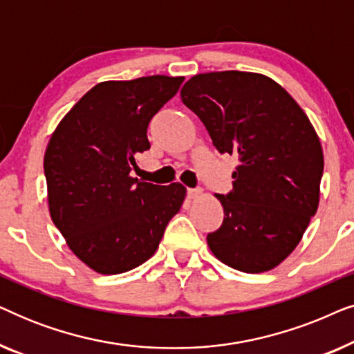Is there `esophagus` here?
Wrapping results in <instances>:
<instances>
[{
    "label": "esophagus",
    "mask_w": 354,
    "mask_h": 354,
    "mask_svg": "<svg viewBox=\"0 0 354 354\" xmlns=\"http://www.w3.org/2000/svg\"><path fill=\"white\" fill-rule=\"evenodd\" d=\"M201 195V190L200 188H188L187 190V198L188 200H196L198 196Z\"/></svg>",
    "instance_id": "34e87169"
}]
</instances>
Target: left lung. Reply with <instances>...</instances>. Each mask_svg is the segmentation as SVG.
<instances>
[{"mask_svg":"<svg viewBox=\"0 0 354 354\" xmlns=\"http://www.w3.org/2000/svg\"><path fill=\"white\" fill-rule=\"evenodd\" d=\"M180 96L217 151L240 161L234 188L216 195L224 222L207 234V245L234 269H274L297 248L317 211L324 154L316 130L277 82L253 72L198 74Z\"/></svg>","mask_w":354,"mask_h":354,"instance_id":"left-lung-1","label":"left lung"}]
</instances>
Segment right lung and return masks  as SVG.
Listing matches in <instances>:
<instances>
[{
	"mask_svg": "<svg viewBox=\"0 0 354 354\" xmlns=\"http://www.w3.org/2000/svg\"><path fill=\"white\" fill-rule=\"evenodd\" d=\"M183 77L101 82L64 115L48 143L45 177L55 225L80 261L100 274H120L156 253L185 187L130 177L148 151L153 115Z\"/></svg>",
	"mask_w": 354,
	"mask_h": 354,
	"instance_id": "right-lung-1",
	"label": "right lung"
}]
</instances>
